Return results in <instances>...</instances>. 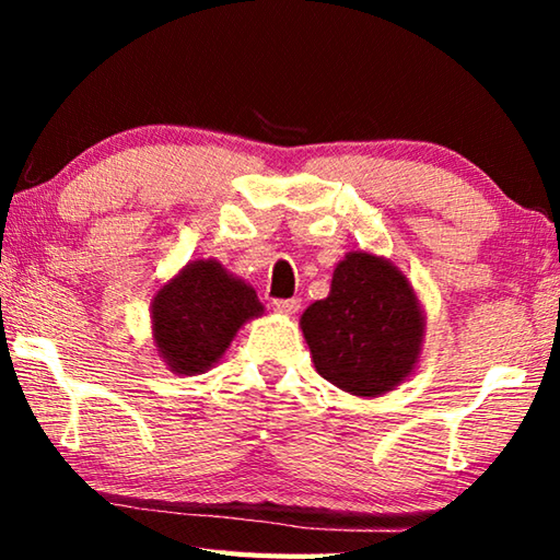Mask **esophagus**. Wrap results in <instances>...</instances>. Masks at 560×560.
Wrapping results in <instances>:
<instances>
[{
    "label": "esophagus",
    "instance_id": "34e87169",
    "mask_svg": "<svg viewBox=\"0 0 560 560\" xmlns=\"http://www.w3.org/2000/svg\"><path fill=\"white\" fill-rule=\"evenodd\" d=\"M301 308L299 299H277L273 301V311H279L283 316H293Z\"/></svg>",
    "mask_w": 560,
    "mask_h": 560
}]
</instances>
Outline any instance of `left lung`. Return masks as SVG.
<instances>
[{
	"instance_id": "obj_1",
	"label": "left lung",
	"mask_w": 560,
	"mask_h": 560,
	"mask_svg": "<svg viewBox=\"0 0 560 560\" xmlns=\"http://www.w3.org/2000/svg\"><path fill=\"white\" fill-rule=\"evenodd\" d=\"M424 324L410 279L365 249L336 264L328 296L299 320L318 375L355 397H381L415 373Z\"/></svg>"
}]
</instances>
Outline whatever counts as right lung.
<instances>
[{
	"label": "right lung",
	"instance_id": "add662e5",
	"mask_svg": "<svg viewBox=\"0 0 560 560\" xmlns=\"http://www.w3.org/2000/svg\"><path fill=\"white\" fill-rule=\"evenodd\" d=\"M264 316V303L249 283L217 259L187 261L150 301L153 343L170 373L210 371L249 320Z\"/></svg>",
	"mask_w": 560,
	"mask_h": 560
}]
</instances>
